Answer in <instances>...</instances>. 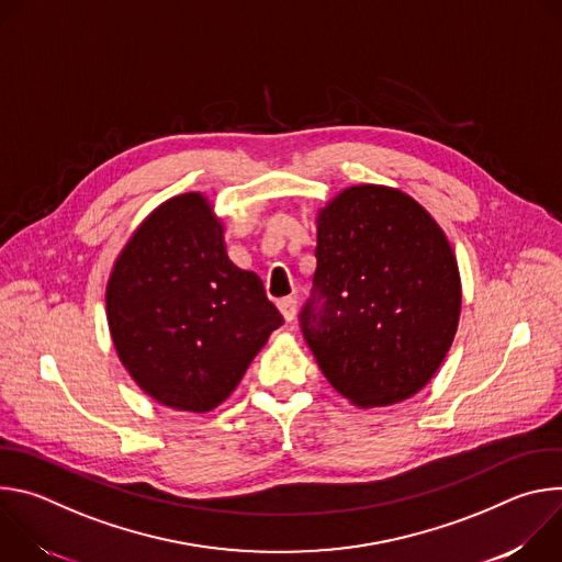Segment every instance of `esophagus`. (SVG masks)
Here are the masks:
<instances>
[{"instance_id": "esophagus-1", "label": "esophagus", "mask_w": 562, "mask_h": 562, "mask_svg": "<svg viewBox=\"0 0 562 562\" xmlns=\"http://www.w3.org/2000/svg\"><path fill=\"white\" fill-rule=\"evenodd\" d=\"M278 306H280V311H282V315H284V319H286V323H291V319L295 317L297 300H295V297H282V300L278 302Z\"/></svg>"}]
</instances>
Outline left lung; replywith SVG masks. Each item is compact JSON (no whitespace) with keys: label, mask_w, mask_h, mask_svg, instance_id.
Wrapping results in <instances>:
<instances>
[{"label":"left lung","mask_w":562,"mask_h":562,"mask_svg":"<svg viewBox=\"0 0 562 562\" xmlns=\"http://www.w3.org/2000/svg\"><path fill=\"white\" fill-rule=\"evenodd\" d=\"M300 329L331 386L358 407L418 393L442 364L460 315V276L442 228L409 195L351 187L317 217Z\"/></svg>","instance_id":"left-lung-1"}]
</instances>
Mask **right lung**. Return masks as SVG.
Segmentation results:
<instances>
[{
  "label": "right lung",
  "mask_w": 562,
  "mask_h": 562,
  "mask_svg": "<svg viewBox=\"0 0 562 562\" xmlns=\"http://www.w3.org/2000/svg\"><path fill=\"white\" fill-rule=\"evenodd\" d=\"M109 327L133 380L157 403L211 412L284 319L254 271L237 269L200 193L155 209L117 258Z\"/></svg>",
  "instance_id": "obj_1"
}]
</instances>
